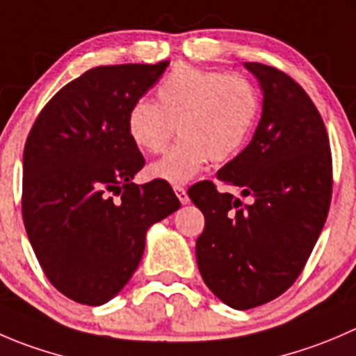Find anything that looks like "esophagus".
Listing matches in <instances>:
<instances>
[{"mask_svg": "<svg viewBox=\"0 0 356 356\" xmlns=\"http://www.w3.org/2000/svg\"><path fill=\"white\" fill-rule=\"evenodd\" d=\"M174 191H175V195H177L179 202H181L182 205H186V203L189 202V196H188V191H186V188H182V186H174Z\"/></svg>", "mask_w": 356, "mask_h": 356, "instance_id": "obj_1", "label": "esophagus"}]
</instances>
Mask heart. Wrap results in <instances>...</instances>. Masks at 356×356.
<instances>
[{
	"label": "heart",
	"instance_id": "heart-1",
	"mask_svg": "<svg viewBox=\"0 0 356 356\" xmlns=\"http://www.w3.org/2000/svg\"><path fill=\"white\" fill-rule=\"evenodd\" d=\"M156 104L139 99L127 113V134L140 151L158 154L181 134L174 147L149 167L156 179L184 184L207 161L224 163L243 147L259 113L254 83L241 74L179 64L158 83Z\"/></svg>",
	"mask_w": 356,
	"mask_h": 356
}]
</instances>
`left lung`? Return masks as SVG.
Segmentation results:
<instances>
[{
	"mask_svg": "<svg viewBox=\"0 0 356 356\" xmlns=\"http://www.w3.org/2000/svg\"><path fill=\"white\" fill-rule=\"evenodd\" d=\"M264 92L250 144L217 179L250 203L200 181L188 191L205 216L196 262L207 287L234 309L284 294L305 270L332 200V153L309 95L284 71L245 62Z\"/></svg>",
	"mask_w": 356,
	"mask_h": 356,
	"instance_id": "1",
	"label": "left lung"
}]
</instances>
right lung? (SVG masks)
I'll use <instances>...</instances> for the list:
<instances>
[{"mask_svg": "<svg viewBox=\"0 0 356 356\" xmlns=\"http://www.w3.org/2000/svg\"><path fill=\"white\" fill-rule=\"evenodd\" d=\"M167 65L88 69L47 102L27 136L24 226L50 284L79 305L115 298L139 266L147 227L181 207L163 179L134 184L146 161L127 134L130 106Z\"/></svg>", "mask_w": 356, "mask_h": 356, "instance_id": "right-lung-1", "label": "right lung"}]
</instances>
